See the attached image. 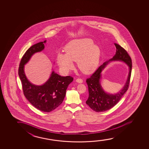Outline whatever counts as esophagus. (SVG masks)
I'll use <instances>...</instances> for the list:
<instances>
[{"label":"esophagus","mask_w":149,"mask_h":149,"mask_svg":"<svg viewBox=\"0 0 149 149\" xmlns=\"http://www.w3.org/2000/svg\"><path fill=\"white\" fill-rule=\"evenodd\" d=\"M76 82H77L78 83H82L83 82V80L81 79V78H77V79L76 80Z\"/></svg>","instance_id":"34e87169"}]
</instances>
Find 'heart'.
<instances>
[{
  "label": "heart",
  "mask_w": 149,
  "mask_h": 149,
  "mask_svg": "<svg viewBox=\"0 0 149 149\" xmlns=\"http://www.w3.org/2000/svg\"><path fill=\"white\" fill-rule=\"evenodd\" d=\"M65 54L58 53L57 62L63 72H67L73 67V61H77L80 70L86 73L93 71L100 62L101 50L88 38L76 39L70 41L65 48Z\"/></svg>",
  "instance_id": "1"
}]
</instances>
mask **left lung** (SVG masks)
Segmentation results:
<instances>
[{
	"instance_id": "8db88e82",
	"label": "left lung",
	"mask_w": 149,
	"mask_h": 149,
	"mask_svg": "<svg viewBox=\"0 0 149 149\" xmlns=\"http://www.w3.org/2000/svg\"><path fill=\"white\" fill-rule=\"evenodd\" d=\"M114 45L116 49V54L108 61L112 60L124 61L130 67L129 77L123 90L118 94L114 95L107 94L104 92L100 84V73L108 61H106L100 65L90 78L86 79V82L88 84L89 96L86 103L90 108L96 112L105 111L112 108L118 103L128 89L132 70V60L130 55L124 48L116 43H114Z\"/></svg>"
}]
</instances>
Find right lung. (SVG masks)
Here are the masks:
<instances>
[{
    "label": "right lung",
    "instance_id": "obj_1",
    "mask_svg": "<svg viewBox=\"0 0 149 149\" xmlns=\"http://www.w3.org/2000/svg\"><path fill=\"white\" fill-rule=\"evenodd\" d=\"M46 42L36 44L26 51L21 59L18 74L23 94L29 102L38 109L49 112L62 103L68 86L73 81V78L71 76H61L53 71L49 79L42 86H35L29 82L25 75L24 65L34 53L43 50Z\"/></svg>",
    "mask_w": 149,
    "mask_h": 149
}]
</instances>
